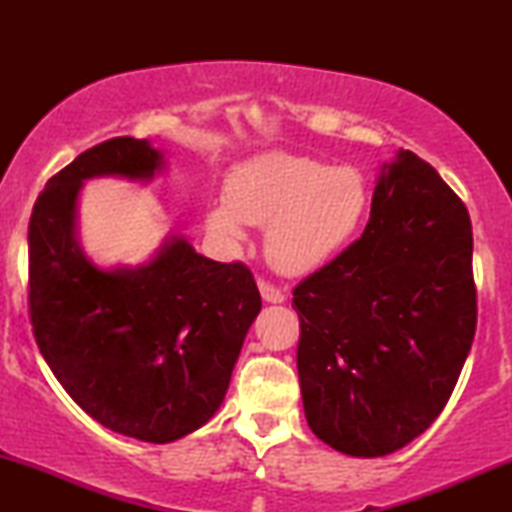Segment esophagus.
<instances>
[{
  "instance_id": "34e87169",
  "label": "esophagus",
  "mask_w": 512,
  "mask_h": 512,
  "mask_svg": "<svg viewBox=\"0 0 512 512\" xmlns=\"http://www.w3.org/2000/svg\"><path fill=\"white\" fill-rule=\"evenodd\" d=\"M258 291H261V296H263L265 303L277 305V303H284V300H286L284 293L279 291L277 286H272L270 282H265V279H258Z\"/></svg>"
}]
</instances>
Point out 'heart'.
<instances>
[{"mask_svg":"<svg viewBox=\"0 0 512 512\" xmlns=\"http://www.w3.org/2000/svg\"><path fill=\"white\" fill-rule=\"evenodd\" d=\"M366 212L368 186L354 167L268 151L230 174L209 223L228 242H242L247 223H268L270 261L284 272H310L352 242Z\"/></svg>","mask_w":512,"mask_h":512,"instance_id":"b5f03b06","label":"heart"}]
</instances>
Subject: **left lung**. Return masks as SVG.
Segmentation results:
<instances>
[{"instance_id":"1","label":"left lung","mask_w":512,"mask_h":512,"mask_svg":"<svg viewBox=\"0 0 512 512\" xmlns=\"http://www.w3.org/2000/svg\"><path fill=\"white\" fill-rule=\"evenodd\" d=\"M314 436L384 457L452 396L478 324L471 216L412 151L382 165L363 235L293 289Z\"/></svg>"}]
</instances>
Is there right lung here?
<instances>
[{
	"mask_svg": "<svg viewBox=\"0 0 512 512\" xmlns=\"http://www.w3.org/2000/svg\"><path fill=\"white\" fill-rule=\"evenodd\" d=\"M163 167L146 139H107L48 179L27 230L39 352L83 412L144 443H172L214 417L261 312L247 265L216 263L181 235L137 268L104 270L83 254V181H149Z\"/></svg>",
	"mask_w": 512,
	"mask_h": 512,
	"instance_id": "add662e5",
	"label": "right lung"
}]
</instances>
